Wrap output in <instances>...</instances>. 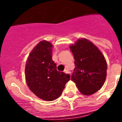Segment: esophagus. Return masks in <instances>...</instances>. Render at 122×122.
Listing matches in <instances>:
<instances>
[{"label": "esophagus", "instance_id": "obj_1", "mask_svg": "<svg viewBox=\"0 0 122 122\" xmlns=\"http://www.w3.org/2000/svg\"><path fill=\"white\" fill-rule=\"evenodd\" d=\"M64 72H65V73H66V74H67V73H70V72L68 70H65Z\"/></svg>", "mask_w": 122, "mask_h": 122}]
</instances>
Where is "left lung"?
Returning a JSON list of instances; mask_svg holds the SVG:
<instances>
[{"label": "left lung", "instance_id": "1", "mask_svg": "<svg viewBox=\"0 0 122 122\" xmlns=\"http://www.w3.org/2000/svg\"><path fill=\"white\" fill-rule=\"evenodd\" d=\"M70 49L75 64L71 79L83 95L93 94L102 87L106 78L107 63L104 56L86 38L77 40Z\"/></svg>", "mask_w": 122, "mask_h": 122}]
</instances>
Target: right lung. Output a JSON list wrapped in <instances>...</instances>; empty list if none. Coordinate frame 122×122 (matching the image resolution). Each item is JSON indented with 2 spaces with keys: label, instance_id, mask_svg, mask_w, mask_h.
<instances>
[{
  "label": "right lung",
  "instance_id": "1",
  "mask_svg": "<svg viewBox=\"0 0 122 122\" xmlns=\"http://www.w3.org/2000/svg\"><path fill=\"white\" fill-rule=\"evenodd\" d=\"M53 45L41 41L32 49L26 61L25 76L30 90L45 101H53L62 94L70 76L57 70L52 59Z\"/></svg>",
  "mask_w": 122,
  "mask_h": 122
}]
</instances>
